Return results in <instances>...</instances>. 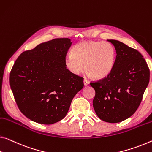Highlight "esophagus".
I'll return each instance as SVG.
<instances>
[{"label":"esophagus","mask_w":152,"mask_h":152,"mask_svg":"<svg viewBox=\"0 0 152 152\" xmlns=\"http://www.w3.org/2000/svg\"><path fill=\"white\" fill-rule=\"evenodd\" d=\"M88 84H89V82L86 80V79H84V85L87 86L88 85Z\"/></svg>","instance_id":"esophagus-1"}]
</instances>
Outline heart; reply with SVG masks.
Returning a JSON list of instances; mask_svg holds the SVG:
<instances>
[{
	"mask_svg": "<svg viewBox=\"0 0 152 152\" xmlns=\"http://www.w3.org/2000/svg\"><path fill=\"white\" fill-rule=\"evenodd\" d=\"M116 52L108 42L84 41L74 45L65 61L68 70L75 75L85 69L88 76L103 79L112 73L116 61Z\"/></svg>",
	"mask_w": 152,
	"mask_h": 152,
	"instance_id": "b5f03b06",
	"label": "heart"
}]
</instances>
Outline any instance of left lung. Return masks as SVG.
I'll list each match as a JSON object with an SVG mask.
<instances>
[{
	"label": "left lung",
	"instance_id": "8db88e82",
	"mask_svg": "<svg viewBox=\"0 0 152 152\" xmlns=\"http://www.w3.org/2000/svg\"><path fill=\"white\" fill-rule=\"evenodd\" d=\"M114 46L117 57L106 78L91 82L95 91L93 105L103 121L117 123L136 112L150 81V69L138 50L115 40H107Z\"/></svg>",
	"mask_w": 152,
	"mask_h": 152
}]
</instances>
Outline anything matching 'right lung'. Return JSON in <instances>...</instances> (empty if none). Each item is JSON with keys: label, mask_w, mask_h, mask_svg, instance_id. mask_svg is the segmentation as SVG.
Wrapping results in <instances>:
<instances>
[{"label": "right lung", "mask_w": 152, "mask_h": 152, "mask_svg": "<svg viewBox=\"0 0 152 152\" xmlns=\"http://www.w3.org/2000/svg\"><path fill=\"white\" fill-rule=\"evenodd\" d=\"M72 42L55 38L23 52L14 64L9 82L19 109L28 118L43 124L62 120L83 78L66 68V57Z\"/></svg>", "instance_id": "add662e5"}]
</instances>
